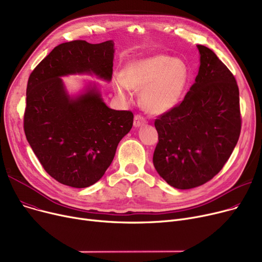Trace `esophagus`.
<instances>
[{
	"mask_svg": "<svg viewBox=\"0 0 262 262\" xmlns=\"http://www.w3.org/2000/svg\"><path fill=\"white\" fill-rule=\"evenodd\" d=\"M146 123V120L143 116L141 115H136L135 116V119H134V125L136 127H139V126H142L144 125V124Z\"/></svg>",
	"mask_w": 262,
	"mask_h": 262,
	"instance_id": "esophagus-1",
	"label": "esophagus"
}]
</instances>
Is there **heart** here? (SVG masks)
Masks as SVG:
<instances>
[{"label":"heart","instance_id":"1","mask_svg":"<svg viewBox=\"0 0 262 262\" xmlns=\"http://www.w3.org/2000/svg\"><path fill=\"white\" fill-rule=\"evenodd\" d=\"M188 79L186 63L162 54L128 63L114 87L123 100L132 98L133 90L141 91V104L146 112L163 114L180 103Z\"/></svg>","mask_w":262,"mask_h":262}]
</instances>
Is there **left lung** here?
<instances>
[{
    "mask_svg": "<svg viewBox=\"0 0 262 262\" xmlns=\"http://www.w3.org/2000/svg\"><path fill=\"white\" fill-rule=\"evenodd\" d=\"M201 66L185 99L158 116L153 162L170 186L191 189L222 170L241 132L239 88L233 74L208 48L198 46Z\"/></svg>",
    "mask_w": 262,
    "mask_h": 262,
    "instance_id": "8db88e82",
    "label": "left lung"
}]
</instances>
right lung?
<instances>
[{
    "instance_id": "add662e5",
    "label": "right lung",
    "mask_w": 262,
    "mask_h": 262,
    "mask_svg": "<svg viewBox=\"0 0 262 262\" xmlns=\"http://www.w3.org/2000/svg\"><path fill=\"white\" fill-rule=\"evenodd\" d=\"M114 53L112 40L99 45L70 41L54 48L29 77L26 139L46 172L62 185L86 188L100 181L133 126L130 110L107 107L94 88L70 99L60 78L93 72L110 80Z\"/></svg>"
}]
</instances>
